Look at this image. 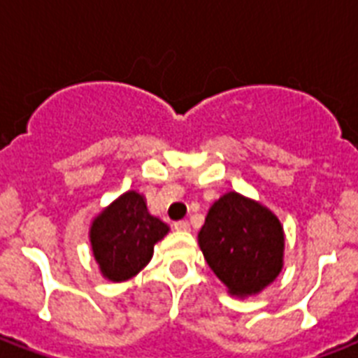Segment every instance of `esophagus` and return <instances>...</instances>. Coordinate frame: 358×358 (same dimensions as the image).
Wrapping results in <instances>:
<instances>
[{"label":"esophagus","instance_id":"obj_1","mask_svg":"<svg viewBox=\"0 0 358 358\" xmlns=\"http://www.w3.org/2000/svg\"><path fill=\"white\" fill-rule=\"evenodd\" d=\"M174 229L180 230V232H189L191 224L189 221H178V223H174Z\"/></svg>","mask_w":358,"mask_h":358}]
</instances>
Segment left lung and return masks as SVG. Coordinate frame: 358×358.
Returning a JSON list of instances; mask_svg holds the SVG:
<instances>
[{
    "instance_id": "left-lung-1",
    "label": "left lung",
    "mask_w": 358,
    "mask_h": 358,
    "mask_svg": "<svg viewBox=\"0 0 358 358\" xmlns=\"http://www.w3.org/2000/svg\"><path fill=\"white\" fill-rule=\"evenodd\" d=\"M199 247L229 294L241 299L260 294L282 271V224L269 208L236 191L212 204Z\"/></svg>"
}]
</instances>
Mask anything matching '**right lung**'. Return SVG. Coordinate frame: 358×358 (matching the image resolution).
<instances>
[{
	"label": "right lung",
	"mask_w": 358,
	"mask_h": 358,
	"mask_svg": "<svg viewBox=\"0 0 358 358\" xmlns=\"http://www.w3.org/2000/svg\"><path fill=\"white\" fill-rule=\"evenodd\" d=\"M169 224L152 215L145 195L126 191L115 199L89 229L92 256L103 278L124 282L146 267L154 255V245L169 234Z\"/></svg>",
	"instance_id": "1"
}]
</instances>
